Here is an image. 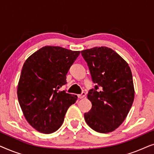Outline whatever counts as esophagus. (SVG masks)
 Returning a JSON list of instances; mask_svg holds the SVG:
<instances>
[{
    "label": "esophagus",
    "mask_w": 154,
    "mask_h": 154,
    "mask_svg": "<svg viewBox=\"0 0 154 154\" xmlns=\"http://www.w3.org/2000/svg\"><path fill=\"white\" fill-rule=\"evenodd\" d=\"M85 94H85V92H82L81 94H78V97L80 98V99H82V98L85 97Z\"/></svg>",
    "instance_id": "34e87169"
}]
</instances>
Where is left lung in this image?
I'll return each instance as SVG.
<instances>
[{
	"mask_svg": "<svg viewBox=\"0 0 154 154\" xmlns=\"http://www.w3.org/2000/svg\"><path fill=\"white\" fill-rule=\"evenodd\" d=\"M81 54L96 83L88 93L92 108L84 114L85 121L94 131L109 133L121 125L133 103L131 70L117 52L107 47L82 50Z\"/></svg>",
	"mask_w": 154,
	"mask_h": 154,
	"instance_id": "8db88e82",
	"label": "left lung"
}]
</instances>
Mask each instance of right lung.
Wrapping results in <instances>:
<instances>
[{
	"mask_svg": "<svg viewBox=\"0 0 154 154\" xmlns=\"http://www.w3.org/2000/svg\"><path fill=\"white\" fill-rule=\"evenodd\" d=\"M80 51L45 46L25 61L17 87L20 107L28 123L44 134L62 125L69 107L78 97L59 89L66 84V74Z\"/></svg>",
	"mask_w": 154,
	"mask_h": 154,
	"instance_id": "obj_1",
	"label": "right lung"
}]
</instances>
